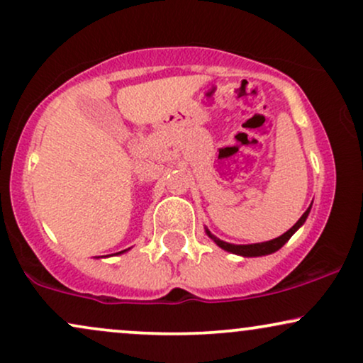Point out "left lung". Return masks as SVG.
<instances>
[{"label": "left lung", "mask_w": 363, "mask_h": 363, "mask_svg": "<svg viewBox=\"0 0 363 363\" xmlns=\"http://www.w3.org/2000/svg\"><path fill=\"white\" fill-rule=\"evenodd\" d=\"M311 210V205L308 207V210L305 213H303L301 218L294 223L293 227L288 232H284L283 235L276 237V239L272 240H267V242H257V244H245V245H237V244H229V242H223V240L218 239V237H216L213 234H210V230L207 229L205 232H207V235L210 237V239L216 242L218 247H222L223 250H227V252H232V254H237V256H244V257H259V256H267V254H272L276 252V250H279L283 245L288 242V240L291 239V235L296 232L299 227L303 225L306 220L308 213H310Z\"/></svg>", "instance_id": "obj_1"}]
</instances>
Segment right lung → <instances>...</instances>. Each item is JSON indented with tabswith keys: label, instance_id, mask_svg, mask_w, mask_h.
<instances>
[{
	"label": "right lung",
	"instance_id": "right-lung-1",
	"mask_svg": "<svg viewBox=\"0 0 363 363\" xmlns=\"http://www.w3.org/2000/svg\"><path fill=\"white\" fill-rule=\"evenodd\" d=\"M128 250V249H126ZM126 250H121V252H116V254H123V252H126Z\"/></svg>",
	"mask_w": 363,
	"mask_h": 363
}]
</instances>
